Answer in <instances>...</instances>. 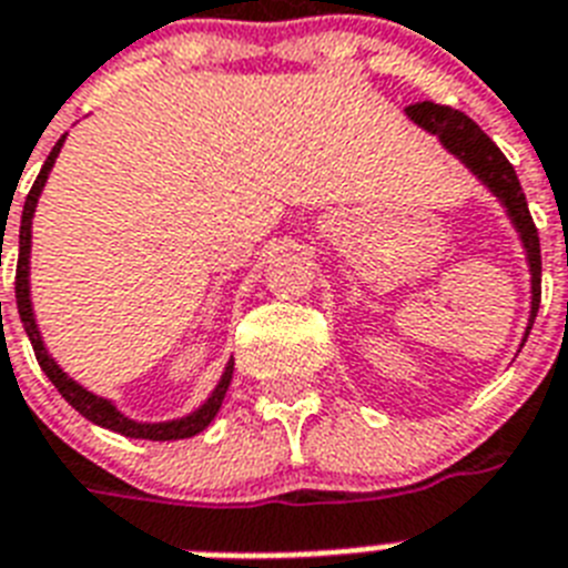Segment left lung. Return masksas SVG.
Returning a JSON list of instances; mask_svg holds the SVG:
<instances>
[{"label":"left lung","instance_id":"8db88e82","mask_svg":"<svg viewBox=\"0 0 568 568\" xmlns=\"http://www.w3.org/2000/svg\"><path fill=\"white\" fill-rule=\"evenodd\" d=\"M405 116L412 119L417 128L437 136L449 154H455L460 163L467 165L469 172L481 180L484 186L490 189L493 195L499 197V204L508 212L510 224L519 233V242L525 247V260H528V271H531V317L525 326V338L534 326L539 308V276H542V260H539V236L534 227L531 212H528V201L519 186L514 165L508 163V156L501 154L499 145L487 136L469 116H464L460 110L444 108L435 101H419L405 108ZM523 338V344H525Z\"/></svg>","mask_w":568,"mask_h":568}]
</instances>
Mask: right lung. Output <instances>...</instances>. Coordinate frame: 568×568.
<instances>
[{"instance_id":"right-lung-1","label":"right lung","mask_w":568,"mask_h":568,"mask_svg":"<svg viewBox=\"0 0 568 568\" xmlns=\"http://www.w3.org/2000/svg\"><path fill=\"white\" fill-rule=\"evenodd\" d=\"M63 140H67V133L60 136L58 145L52 149V154L45 156L43 169L37 174L34 186H31L29 197H26V206H22V221H20V262H17V308H20V321L26 326V335H29L31 347H34V356L43 367V373L52 379L54 388L60 390V396L67 399L78 414H84L90 423L101 428H110V432H116V435L133 437V440H183V437H195L197 432H204L210 426L215 414H219L221 403H224V396H227L230 379H233V362H227L224 373H221L219 385L212 388V394L206 396L204 403L197 405L195 412H189L186 417L178 419H163V423H140V419H131L128 414H122L116 408L113 399H104V396L92 394L87 390L81 382H75L69 376L63 367L52 358V353L45 349V341L37 329V317H34V306H31V221H34V210L37 201L43 195L45 180H49V172H52L54 160H58L60 149H63Z\"/></svg>"}]
</instances>
